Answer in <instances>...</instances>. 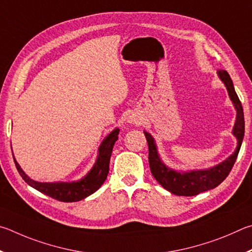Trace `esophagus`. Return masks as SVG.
I'll list each match as a JSON object with an SVG mask.
<instances>
[{
    "label": "esophagus",
    "instance_id": "34e87169",
    "mask_svg": "<svg viewBox=\"0 0 252 252\" xmlns=\"http://www.w3.org/2000/svg\"><path fill=\"white\" fill-rule=\"evenodd\" d=\"M133 122H135V118H134V119H133V118L130 119V123H133Z\"/></svg>",
    "mask_w": 252,
    "mask_h": 252
}]
</instances>
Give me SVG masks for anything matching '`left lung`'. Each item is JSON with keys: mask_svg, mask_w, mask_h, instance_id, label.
<instances>
[{"mask_svg": "<svg viewBox=\"0 0 252 252\" xmlns=\"http://www.w3.org/2000/svg\"><path fill=\"white\" fill-rule=\"evenodd\" d=\"M218 75L221 81L224 83L228 94L230 96L233 105L237 109V119L233 126L232 133L238 139V146L236 152L227 158L226 160L220 162L219 165L213 167V168L206 170H193L189 173H178L162 164L158 156L157 148L154 138L151 134L144 131L148 143V160L151 171L158 183H159L166 190L177 196H196L198 193L204 192L210 189H214L221 184L227 176L230 173L233 164L237 159L238 154H239L242 139L245 135V118H244V109H242L241 101L238 97L237 93L233 88V84L230 76L224 69H218Z\"/></svg>", "mask_w": 252, "mask_h": 252, "instance_id": "8db88e82", "label": "left lung"}]
</instances>
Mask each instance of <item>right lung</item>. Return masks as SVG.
I'll use <instances>...</instances> for the list:
<instances>
[{
    "label": "right lung",
    "instance_id": "obj_1",
    "mask_svg": "<svg viewBox=\"0 0 252 252\" xmlns=\"http://www.w3.org/2000/svg\"><path fill=\"white\" fill-rule=\"evenodd\" d=\"M119 129L116 128L110 133L107 137L104 139L98 149L99 155L97 158L96 164L92 170L83 179L73 183H38L31 179L28 175H25L21 169L20 165L17 164L14 156V162L16 169L21 175V177L28 183L31 187L36 189L45 195L50 196L54 199L64 202L79 201L86 198L87 196L95 192L101 185L104 184L105 179L107 178L109 170V159L112 156L114 144L118 139Z\"/></svg>",
    "mask_w": 252,
    "mask_h": 252
}]
</instances>
